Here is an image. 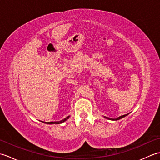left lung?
Returning <instances> with one entry per match:
<instances>
[{
  "label": "left lung",
  "instance_id": "left-lung-1",
  "mask_svg": "<svg viewBox=\"0 0 160 160\" xmlns=\"http://www.w3.org/2000/svg\"><path fill=\"white\" fill-rule=\"evenodd\" d=\"M128 114H126V115H121V116H120L119 118H115V119H113V118H107V117H105V116H104L105 118H107V119H108V120H120V119H122V118H124L125 116H127Z\"/></svg>",
  "mask_w": 160,
  "mask_h": 160
}]
</instances>
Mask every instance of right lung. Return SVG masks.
<instances>
[{"label":"right lung","mask_w":160,"mask_h":160,"mask_svg":"<svg viewBox=\"0 0 160 160\" xmlns=\"http://www.w3.org/2000/svg\"><path fill=\"white\" fill-rule=\"evenodd\" d=\"M69 117L70 116H67V118L63 119L62 120H60V121H58V122H44V123H45V124H61V123H63L64 122H65L67 120V119H69Z\"/></svg>","instance_id":"add662e5"}]
</instances>
